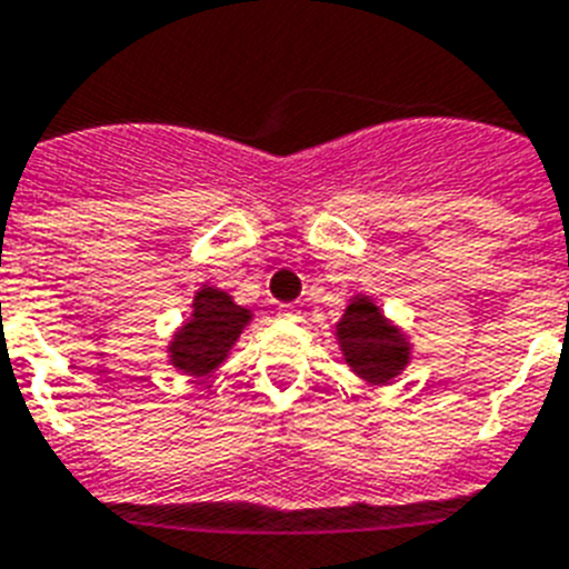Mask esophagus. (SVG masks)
Listing matches in <instances>:
<instances>
[{
    "label": "esophagus",
    "mask_w": 569,
    "mask_h": 569,
    "mask_svg": "<svg viewBox=\"0 0 569 569\" xmlns=\"http://www.w3.org/2000/svg\"><path fill=\"white\" fill-rule=\"evenodd\" d=\"M277 316L286 321H300V309L295 303H283V307H277Z\"/></svg>",
    "instance_id": "esophagus-1"
}]
</instances>
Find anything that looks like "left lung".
<instances>
[{
	"mask_svg": "<svg viewBox=\"0 0 569 569\" xmlns=\"http://www.w3.org/2000/svg\"><path fill=\"white\" fill-rule=\"evenodd\" d=\"M341 359L368 386H389L412 362V339L397 327L371 295H353L336 321Z\"/></svg>",
	"mask_w": 569,
	"mask_h": 569,
	"instance_id": "1",
	"label": "left lung"
}]
</instances>
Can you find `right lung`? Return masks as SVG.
<instances>
[{"label":"right lung","instance_id":"1","mask_svg":"<svg viewBox=\"0 0 569 569\" xmlns=\"http://www.w3.org/2000/svg\"><path fill=\"white\" fill-rule=\"evenodd\" d=\"M253 321L251 309L239 307L224 289L204 283L192 295L187 321L166 345L169 365L183 377L201 380L228 362L242 330Z\"/></svg>","mask_w":569,"mask_h":569}]
</instances>
